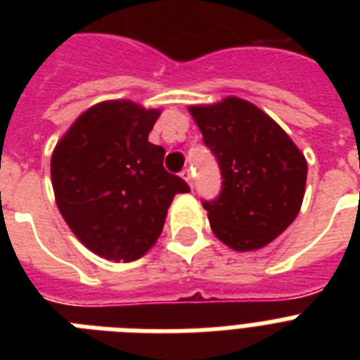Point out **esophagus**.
Segmentation results:
<instances>
[{"mask_svg":"<svg viewBox=\"0 0 360 360\" xmlns=\"http://www.w3.org/2000/svg\"><path fill=\"white\" fill-rule=\"evenodd\" d=\"M183 177H185V181L188 183L191 186H194V172H192V168H185L183 169Z\"/></svg>","mask_w":360,"mask_h":360,"instance_id":"obj_1","label":"esophagus"}]
</instances>
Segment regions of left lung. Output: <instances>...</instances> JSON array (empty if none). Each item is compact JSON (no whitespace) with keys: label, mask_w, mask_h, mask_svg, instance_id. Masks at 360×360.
<instances>
[{"label":"left lung","mask_w":360,"mask_h":360,"mask_svg":"<svg viewBox=\"0 0 360 360\" xmlns=\"http://www.w3.org/2000/svg\"><path fill=\"white\" fill-rule=\"evenodd\" d=\"M203 143L222 175L220 194L202 200L211 230L233 250L269 245L295 220L307 185V160L267 114L243 98L191 106Z\"/></svg>","instance_id":"obj_1"}]
</instances>
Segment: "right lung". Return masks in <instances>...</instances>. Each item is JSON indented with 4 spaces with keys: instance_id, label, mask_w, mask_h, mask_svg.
I'll list each match as a JSON object with an SVG mask.
<instances>
[{
    "instance_id": "right-lung-1",
    "label": "right lung",
    "mask_w": 360,
    "mask_h": 360,
    "mask_svg": "<svg viewBox=\"0 0 360 360\" xmlns=\"http://www.w3.org/2000/svg\"><path fill=\"white\" fill-rule=\"evenodd\" d=\"M157 110L130 101L93 106L52 155L56 202L75 236L98 256L132 262L162 233L175 194L191 191L164 168V147L147 140Z\"/></svg>"
}]
</instances>
